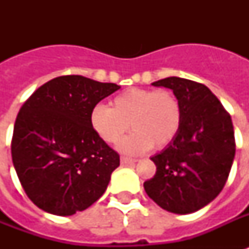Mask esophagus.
I'll return each instance as SVG.
<instances>
[{"mask_svg":"<svg viewBox=\"0 0 249 249\" xmlns=\"http://www.w3.org/2000/svg\"><path fill=\"white\" fill-rule=\"evenodd\" d=\"M121 164H134L137 163V159H132L128 156H121Z\"/></svg>","mask_w":249,"mask_h":249,"instance_id":"esophagus-1","label":"esophagus"}]
</instances>
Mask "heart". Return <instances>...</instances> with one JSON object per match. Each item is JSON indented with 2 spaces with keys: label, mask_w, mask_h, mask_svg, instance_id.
<instances>
[{
  "label": "heart",
  "mask_w": 249,
  "mask_h": 249,
  "mask_svg": "<svg viewBox=\"0 0 249 249\" xmlns=\"http://www.w3.org/2000/svg\"><path fill=\"white\" fill-rule=\"evenodd\" d=\"M109 105L95 106L90 124L109 144L119 143L130 124L134 132L120 143V150L126 154L138 155L152 147L163 150L181 130L182 105L170 90L130 88L113 97Z\"/></svg>",
  "instance_id": "b5f03b06"
}]
</instances>
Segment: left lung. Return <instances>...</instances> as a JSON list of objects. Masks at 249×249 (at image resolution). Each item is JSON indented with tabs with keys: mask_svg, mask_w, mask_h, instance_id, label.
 <instances>
[{
	"mask_svg": "<svg viewBox=\"0 0 249 249\" xmlns=\"http://www.w3.org/2000/svg\"><path fill=\"white\" fill-rule=\"evenodd\" d=\"M152 85L173 90L183 117L173 143L151 158L156 173L144 182V190L168 212H196L211 203L228 181L235 156L231 116L200 83L166 77Z\"/></svg>",
	"mask_w": 249,
	"mask_h": 249,
	"instance_id": "obj_1",
	"label": "left lung"
}]
</instances>
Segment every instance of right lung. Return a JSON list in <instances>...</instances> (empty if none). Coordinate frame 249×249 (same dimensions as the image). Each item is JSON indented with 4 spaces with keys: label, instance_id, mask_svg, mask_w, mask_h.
I'll return each instance as SVG.
<instances>
[{
    "label": "right lung",
    "instance_id": "1",
    "mask_svg": "<svg viewBox=\"0 0 249 249\" xmlns=\"http://www.w3.org/2000/svg\"><path fill=\"white\" fill-rule=\"evenodd\" d=\"M119 89L84 76H59L21 106L11 156L27 196L40 209L71 216L105 194L120 156L94 132L90 113Z\"/></svg>",
    "mask_w": 249,
    "mask_h": 249
}]
</instances>
